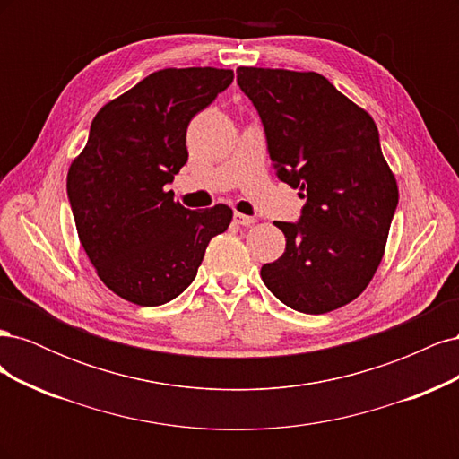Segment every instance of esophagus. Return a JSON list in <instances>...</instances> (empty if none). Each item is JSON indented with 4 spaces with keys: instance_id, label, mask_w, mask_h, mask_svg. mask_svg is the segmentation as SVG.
<instances>
[{
    "instance_id": "34e87169",
    "label": "esophagus",
    "mask_w": 459,
    "mask_h": 459,
    "mask_svg": "<svg viewBox=\"0 0 459 459\" xmlns=\"http://www.w3.org/2000/svg\"><path fill=\"white\" fill-rule=\"evenodd\" d=\"M233 221H235V224H239V226H253L255 224V218L253 216H247V214H241V212H235L233 214Z\"/></svg>"
}]
</instances>
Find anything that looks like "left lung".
<instances>
[{"label":"left lung","instance_id":"obj_1","mask_svg":"<svg viewBox=\"0 0 459 459\" xmlns=\"http://www.w3.org/2000/svg\"><path fill=\"white\" fill-rule=\"evenodd\" d=\"M277 178L307 199L275 221L285 253L260 275L289 308L325 314L354 300L381 264L398 204L373 118L317 73L239 66Z\"/></svg>","mask_w":459,"mask_h":459}]
</instances>
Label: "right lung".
Listing matches in <instances>:
<instances>
[{
    "label": "right lung",
    "mask_w": 459,
    "mask_h": 459,
    "mask_svg": "<svg viewBox=\"0 0 459 459\" xmlns=\"http://www.w3.org/2000/svg\"><path fill=\"white\" fill-rule=\"evenodd\" d=\"M233 82L212 66L162 68L95 115L66 176L78 238L101 281L140 307L170 302L195 280L231 208L189 211L166 191L187 162L191 118Z\"/></svg>",
    "instance_id": "add662e5"
}]
</instances>
